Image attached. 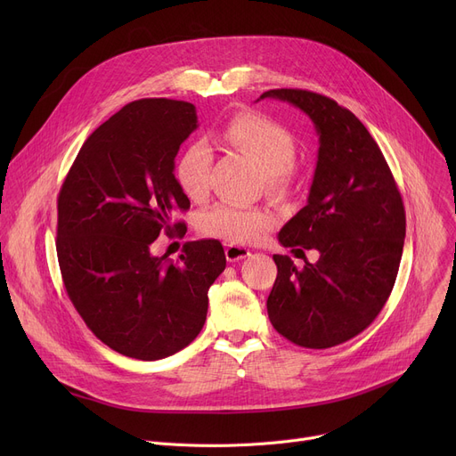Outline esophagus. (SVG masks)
I'll use <instances>...</instances> for the list:
<instances>
[{"mask_svg": "<svg viewBox=\"0 0 456 456\" xmlns=\"http://www.w3.org/2000/svg\"><path fill=\"white\" fill-rule=\"evenodd\" d=\"M249 255V249L244 248V246H238V244H229L225 248V256L229 262H236L240 258H246Z\"/></svg>", "mask_w": 456, "mask_h": 456, "instance_id": "esophagus-1", "label": "esophagus"}]
</instances>
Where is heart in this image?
<instances>
[{
    "label": "heart",
    "mask_w": 456,
    "mask_h": 456,
    "mask_svg": "<svg viewBox=\"0 0 456 456\" xmlns=\"http://www.w3.org/2000/svg\"><path fill=\"white\" fill-rule=\"evenodd\" d=\"M222 140L265 170V181L272 194L281 196L289 190L297 146L294 134L284 126L265 114L242 110L227 119ZM210 167L212 150L207 143L201 140L186 143L175 162V179L188 200L201 201L207 198ZM273 222V216L265 208L218 203L201 214L200 231L224 242L246 244L253 242Z\"/></svg>",
    "instance_id": "obj_1"
}]
</instances>
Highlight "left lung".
I'll use <instances>...</instances> for the list:
<instances>
[{"mask_svg":"<svg viewBox=\"0 0 456 456\" xmlns=\"http://www.w3.org/2000/svg\"><path fill=\"white\" fill-rule=\"evenodd\" d=\"M265 98L296 105L320 134L308 203L279 232L284 248L318 249L320 260L297 270L290 256L273 255L268 316L292 344L327 349L362 332L387 305L403 255L404 207L385 155L349 109L301 88L268 90Z\"/></svg>","mask_w":456,"mask_h":456,"instance_id":"left-lung-1","label":"left lung"}]
</instances>
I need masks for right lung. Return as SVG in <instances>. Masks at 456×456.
I'll return each instance as SVG.
<instances>
[{
    "instance_id": "add662e5",
    "label": "right lung",
    "mask_w": 456,
    "mask_h": 456,
    "mask_svg": "<svg viewBox=\"0 0 456 456\" xmlns=\"http://www.w3.org/2000/svg\"><path fill=\"white\" fill-rule=\"evenodd\" d=\"M196 127L188 102L127 103L86 138L57 198L66 294L95 337L138 361H159L194 342L210 284L225 270L218 240L186 242L175 265L150 253L160 232H186L175 214L190 201L174 160Z\"/></svg>"
}]
</instances>
